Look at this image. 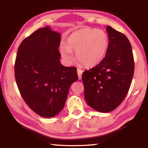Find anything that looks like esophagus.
Returning a JSON list of instances; mask_svg holds the SVG:
<instances>
[{"label":"esophagus","instance_id":"obj_1","mask_svg":"<svg viewBox=\"0 0 148 148\" xmlns=\"http://www.w3.org/2000/svg\"><path fill=\"white\" fill-rule=\"evenodd\" d=\"M77 75H78L79 79H81L82 73H83V71H82V70H81L80 69H77Z\"/></svg>","mask_w":148,"mask_h":148}]
</instances>
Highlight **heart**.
Wrapping results in <instances>:
<instances>
[{"label": "heart", "mask_w": 148, "mask_h": 148, "mask_svg": "<svg viewBox=\"0 0 148 148\" xmlns=\"http://www.w3.org/2000/svg\"><path fill=\"white\" fill-rule=\"evenodd\" d=\"M109 47V38L103 31L85 29L73 32L62 45L61 53L68 63L73 61L72 51H76L77 59L87 66H95L103 61Z\"/></svg>", "instance_id": "obj_1"}]
</instances>
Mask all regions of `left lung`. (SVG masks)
<instances>
[{
  "label": "left lung",
  "mask_w": 148,
  "mask_h": 148,
  "mask_svg": "<svg viewBox=\"0 0 148 148\" xmlns=\"http://www.w3.org/2000/svg\"><path fill=\"white\" fill-rule=\"evenodd\" d=\"M109 47L101 63L82 74L87 104L100 112H110L121 104L134 75L131 44L121 32L106 27Z\"/></svg>",
  "instance_id": "1"
}]
</instances>
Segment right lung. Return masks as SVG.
Wrapping results in <instances>:
<instances>
[{
	"mask_svg": "<svg viewBox=\"0 0 148 148\" xmlns=\"http://www.w3.org/2000/svg\"><path fill=\"white\" fill-rule=\"evenodd\" d=\"M61 34L49 27L34 31L17 49L15 78L22 98L44 117L56 116L63 108L69 87L78 79L77 69L60 62Z\"/></svg>",
	"mask_w": 148,
	"mask_h": 148,
	"instance_id": "add662e5",
	"label": "right lung"
}]
</instances>
